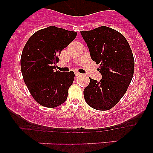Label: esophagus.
I'll list each match as a JSON object with an SVG mask.
<instances>
[{"label": "esophagus", "mask_w": 153, "mask_h": 153, "mask_svg": "<svg viewBox=\"0 0 153 153\" xmlns=\"http://www.w3.org/2000/svg\"><path fill=\"white\" fill-rule=\"evenodd\" d=\"M75 75L76 76H79V75H80V74H79V72H77V71H76V72H75Z\"/></svg>", "instance_id": "1"}]
</instances>
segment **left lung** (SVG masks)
<instances>
[{
  "instance_id": "8db88e82",
  "label": "left lung",
  "mask_w": 153,
  "mask_h": 153,
  "mask_svg": "<svg viewBox=\"0 0 153 153\" xmlns=\"http://www.w3.org/2000/svg\"><path fill=\"white\" fill-rule=\"evenodd\" d=\"M91 59L100 64V81L90 78L83 90L89 106L97 110H108L121 100L134 73V58L125 36L106 26L81 31Z\"/></svg>"
}]
</instances>
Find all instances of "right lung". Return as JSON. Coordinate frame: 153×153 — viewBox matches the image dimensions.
Returning <instances> with one entry per match:
<instances>
[{"label":"right lung","instance_id":"1","mask_svg":"<svg viewBox=\"0 0 153 153\" xmlns=\"http://www.w3.org/2000/svg\"><path fill=\"white\" fill-rule=\"evenodd\" d=\"M75 31L54 26L40 30L26 43L21 58L24 83L35 100L41 106L54 108L67 100L74 79V71L61 73L53 64L58 56L76 36Z\"/></svg>","mask_w":153,"mask_h":153}]
</instances>
